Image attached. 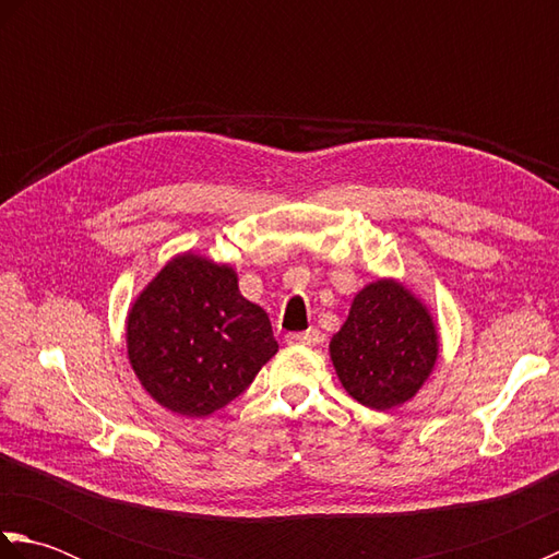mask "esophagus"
<instances>
[{
    "instance_id": "obj_1",
    "label": "esophagus",
    "mask_w": 559,
    "mask_h": 559,
    "mask_svg": "<svg viewBox=\"0 0 559 559\" xmlns=\"http://www.w3.org/2000/svg\"><path fill=\"white\" fill-rule=\"evenodd\" d=\"M319 341H322V336H319L317 329H307V331H302V334L286 336V343H290V346H317Z\"/></svg>"
}]
</instances>
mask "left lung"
<instances>
[{
    "label": "left lung",
    "instance_id": "left-lung-1",
    "mask_svg": "<svg viewBox=\"0 0 559 559\" xmlns=\"http://www.w3.org/2000/svg\"><path fill=\"white\" fill-rule=\"evenodd\" d=\"M329 355L348 396L374 411L399 408L435 372L437 322L406 283L377 278L355 293Z\"/></svg>",
    "mask_w": 559,
    "mask_h": 559
}]
</instances>
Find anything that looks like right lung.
<instances>
[{"label": "right lung", "mask_w": 559, "mask_h": 559, "mask_svg": "<svg viewBox=\"0 0 559 559\" xmlns=\"http://www.w3.org/2000/svg\"><path fill=\"white\" fill-rule=\"evenodd\" d=\"M127 358L146 394L182 418H206L252 384L278 350L269 314L206 254H175L127 312Z\"/></svg>", "instance_id": "right-lung-1"}]
</instances>
